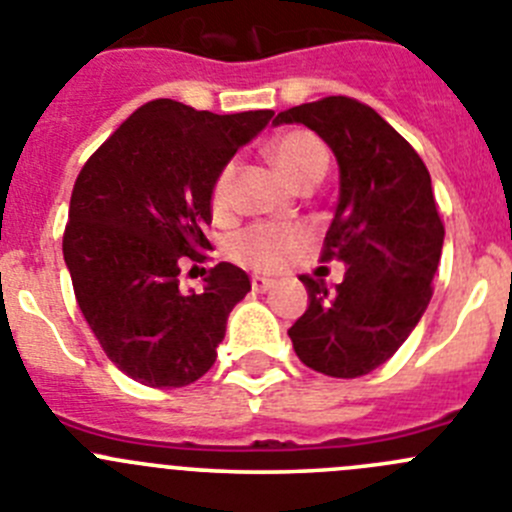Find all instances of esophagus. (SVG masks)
<instances>
[{
  "label": "esophagus",
  "mask_w": 512,
  "mask_h": 512,
  "mask_svg": "<svg viewBox=\"0 0 512 512\" xmlns=\"http://www.w3.org/2000/svg\"><path fill=\"white\" fill-rule=\"evenodd\" d=\"M272 285H275V280H270V278H260V275H255V278H252V290H255V293H267Z\"/></svg>",
  "instance_id": "esophagus-1"
}]
</instances>
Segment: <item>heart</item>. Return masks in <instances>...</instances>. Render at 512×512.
<instances>
[{
    "instance_id": "b5f03b06",
    "label": "heart",
    "mask_w": 512,
    "mask_h": 512,
    "mask_svg": "<svg viewBox=\"0 0 512 512\" xmlns=\"http://www.w3.org/2000/svg\"><path fill=\"white\" fill-rule=\"evenodd\" d=\"M267 156L280 174L298 189L313 186L315 181H321L326 174V148L310 131L295 128V131L280 133L278 138H272L267 146ZM232 179L234 166H222L212 184V212L217 217L229 214L232 207ZM308 240V232L303 227H283V224H252V227L242 229L240 234H234L229 242V257L240 265L252 267L260 272H275L300 250Z\"/></svg>"
}]
</instances>
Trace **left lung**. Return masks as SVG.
I'll return each instance as SVG.
<instances>
[{"label": "left lung", "instance_id": "obj_1", "mask_svg": "<svg viewBox=\"0 0 512 512\" xmlns=\"http://www.w3.org/2000/svg\"><path fill=\"white\" fill-rule=\"evenodd\" d=\"M272 123L308 126L341 171L321 260H341L346 275L336 288L300 275L310 303L288 336L308 369L356 379L399 351L432 298L444 242L432 179L407 138L356 98L328 95Z\"/></svg>", "mask_w": 512, "mask_h": 512}]
</instances>
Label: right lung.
Instances as JSON below:
<instances>
[{
  "mask_svg": "<svg viewBox=\"0 0 512 512\" xmlns=\"http://www.w3.org/2000/svg\"><path fill=\"white\" fill-rule=\"evenodd\" d=\"M275 116H217L159 98L141 105L85 161L70 197L62 255L75 300L113 364L154 389L186 386L214 366L247 272L219 262L202 293L179 272L204 262L212 184L237 148Z\"/></svg>",
  "mask_w": 512,
  "mask_h": 512,
  "instance_id": "right-lung-1",
  "label": "right lung"
}]
</instances>
